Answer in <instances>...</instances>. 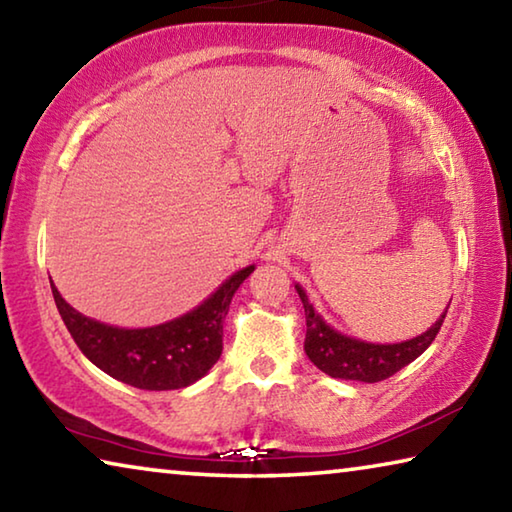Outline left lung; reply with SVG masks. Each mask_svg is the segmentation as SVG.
I'll return each instance as SVG.
<instances>
[{
	"label": "left lung",
	"mask_w": 512,
	"mask_h": 512,
	"mask_svg": "<svg viewBox=\"0 0 512 512\" xmlns=\"http://www.w3.org/2000/svg\"><path fill=\"white\" fill-rule=\"evenodd\" d=\"M296 291L302 300V307H305V352L311 363H314L318 370L327 372L329 377L366 381V384H375V381L393 377L397 370H402L404 366H409L411 361L418 359L433 343V339H436L447 316L445 309V314L440 316L427 332L415 336L411 341L391 345L366 343L359 339H350V336L329 327L325 320L316 314L314 305H311L307 293L302 291L300 284H296Z\"/></svg>",
	"instance_id": "left-lung-1"
}]
</instances>
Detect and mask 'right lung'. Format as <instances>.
Segmentation results:
<instances>
[{"label":"right lung","mask_w":512,"mask_h":512,"mask_svg":"<svg viewBox=\"0 0 512 512\" xmlns=\"http://www.w3.org/2000/svg\"><path fill=\"white\" fill-rule=\"evenodd\" d=\"M255 271L228 277L203 305L169 323L124 329L103 325L69 307L51 282L58 314L74 343L106 375L142 391H176L207 375L223 352V320L239 284Z\"/></svg>","instance_id":"add662e5"}]
</instances>
